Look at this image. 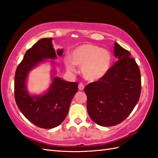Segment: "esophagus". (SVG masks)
Here are the masks:
<instances>
[{
    "mask_svg": "<svg viewBox=\"0 0 158 158\" xmlns=\"http://www.w3.org/2000/svg\"><path fill=\"white\" fill-rule=\"evenodd\" d=\"M84 87H85V85H84L82 83H81L79 84V90H81V91L83 90Z\"/></svg>",
    "mask_w": 158,
    "mask_h": 158,
    "instance_id": "obj_1",
    "label": "esophagus"
}]
</instances>
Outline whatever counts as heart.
Wrapping results in <instances>:
<instances>
[{
	"label": "heart",
	"instance_id": "b5f03b06",
	"mask_svg": "<svg viewBox=\"0 0 158 158\" xmlns=\"http://www.w3.org/2000/svg\"><path fill=\"white\" fill-rule=\"evenodd\" d=\"M71 60L66 59L65 65L70 71H74L73 64L81 67L85 79L94 81L104 77L111 67L112 58L108 50L91 44H84L73 50Z\"/></svg>",
	"mask_w": 158,
	"mask_h": 158
}]
</instances>
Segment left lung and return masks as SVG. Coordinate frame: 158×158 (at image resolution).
<instances>
[{
    "label": "left lung",
    "instance_id": "1",
    "mask_svg": "<svg viewBox=\"0 0 158 158\" xmlns=\"http://www.w3.org/2000/svg\"><path fill=\"white\" fill-rule=\"evenodd\" d=\"M115 62L104 77L84 88L87 109L98 125L112 127L122 123L133 110L140 98L141 73L131 53L114 43Z\"/></svg>",
    "mask_w": 158,
    "mask_h": 158
}]
</instances>
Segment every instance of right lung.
<instances>
[{
  "mask_svg": "<svg viewBox=\"0 0 158 158\" xmlns=\"http://www.w3.org/2000/svg\"><path fill=\"white\" fill-rule=\"evenodd\" d=\"M52 38H43L27 50L16 69L14 94L17 107L31 123L42 129H52L60 124L67 116L71 102L78 91V83L54 77L45 94L31 96L25 82L29 72L45 58L54 59L63 50L55 51Z\"/></svg>",
  "mask_w": 158,
  "mask_h": 158,
  "instance_id": "obj_1",
  "label": "right lung"
}]
</instances>
